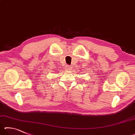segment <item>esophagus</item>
<instances>
[{
  "label": "esophagus",
  "instance_id": "34e87169",
  "mask_svg": "<svg viewBox=\"0 0 135 135\" xmlns=\"http://www.w3.org/2000/svg\"><path fill=\"white\" fill-rule=\"evenodd\" d=\"M65 69H66V70H67V71H70L71 70H72V67H71V66L67 65V66H66Z\"/></svg>",
  "mask_w": 135,
  "mask_h": 135
}]
</instances>
